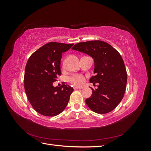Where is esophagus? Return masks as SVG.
Returning <instances> with one entry per match:
<instances>
[{
    "label": "esophagus",
    "instance_id": "obj_1",
    "mask_svg": "<svg viewBox=\"0 0 151 151\" xmlns=\"http://www.w3.org/2000/svg\"><path fill=\"white\" fill-rule=\"evenodd\" d=\"M74 89H83L82 87H78V86H74Z\"/></svg>",
    "mask_w": 151,
    "mask_h": 151
}]
</instances>
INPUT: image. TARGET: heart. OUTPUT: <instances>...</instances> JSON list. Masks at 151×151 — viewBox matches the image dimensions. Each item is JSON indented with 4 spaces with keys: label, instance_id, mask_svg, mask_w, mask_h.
<instances>
[{
    "label": "heart",
    "instance_id": "obj_1",
    "mask_svg": "<svg viewBox=\"0 0 151 151\" xmlns=\"http://www.w3.org/2000/svg\"><path fill=\"white\" fill-rule=\"evenodd\" d=\"M68 80H69V81L72 84L76 86L83 85L85 82V79L84 76L80 74L73 75L69 77Z\"/></svg>",
    "mask_w": 151,
    "mask_h": 151
}]
</instances>
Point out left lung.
<instances>
[{"instance_id":"1","label":"left lung","mask_w":151,"mask_h":151,"mask_svg":"<svg viewBox=\"0 0 151 151\" xmlns=\"http://www.w3.org/2000/svg\"><path fill=\"white\" fill-rule=\"evenodd\" d=\"M94 58L95 76L90 83H99L91 96L86 99L88 107L95 113L105 114L113 111L124 96L127 74L123 58L116 49L100 40L76 44L72 48Z\"/></svg>"}]
</instances>
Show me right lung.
I'll return each mask as SVG.
<instances>
[{
	"instance_id": "add662e5",
	"label": "right lung",
	"mask_w": 151,
	"mask_h": 151,
	"mask_svg": "<svg viewBox=\"0 0 151 151\" xmlns=\"http://www.w3.org/2000/svg\"><path fill=\"white\" fill-rule=\"evenodd\" d=\"M74 44L50 42L36 50L27 62L24 81V90L36 111L46 116L62 113L69 101L74 89L62 84L54 87L53 83L60 76L62 53Z\"/></svg>"
}]
</instances>
